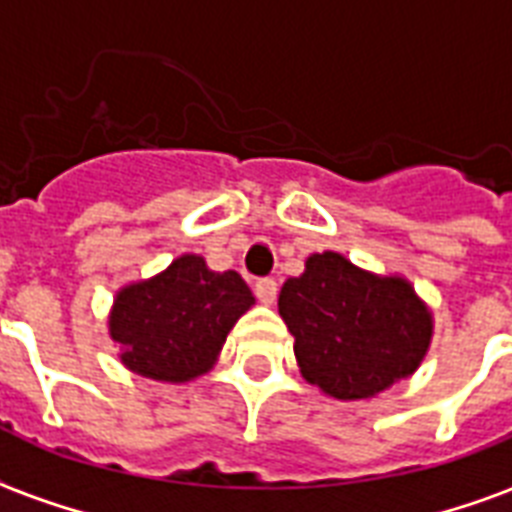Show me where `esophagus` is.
<instances>
[{
	"instance_id": "1",
	"label": "esophagus",
	"mask_w": 512,
	"mask_h": 512,
	"mask_svg": "<svg viewBox=\"0 0 512 512\" xmlns=\"http://www.w3.org/2000/svg\"><path fill=\"white\" fill-rule=\"evenodd\" d=\"M255 295L260 303L271 305L273 300H276V295H279V284L273 279H257L255 281Z\"/></svg>"
}]
</instances>
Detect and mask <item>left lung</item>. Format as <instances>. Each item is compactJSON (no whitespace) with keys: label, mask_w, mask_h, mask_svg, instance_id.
I'll list each match as a JSON object with an SVG mask.
<instances>
[{"label":"left lung","mask_w":512,"mask_h":512,"mask_svg":"<svg viewBox=\"0 0 512 512\" xmlns=\"http://www.w3.org/2000/svg\"><path fill=\"white\" fill-rule=\"evenodd\" d=\"M279 316L295 337L300 374L337 401L374 398L417 372L433 311L412 281L364 271L340 252H313L284 281Z\"/></svg>","instance_id":"1"}]
</instances>
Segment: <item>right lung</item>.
<instances>
[{"instance_id":"right-lung-1","label":"right lung","mask_w":512,"mask_h":512,"mask_svg":"<svg viewBox=\"0 0 512 512\" xmlns=\"http://www.w3.org/2000/svg\"><path fill=\"white\" fill-rule=\"evenodd\" d=\"M252 305L255 295L239 273L180 255L162 273L116 292L108 335L130 372L177 385L217 364L225 337Z\"/></svg>"}]
</instances>
